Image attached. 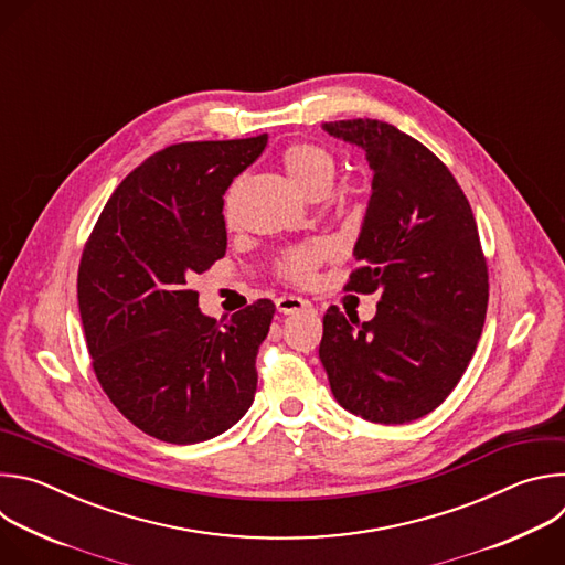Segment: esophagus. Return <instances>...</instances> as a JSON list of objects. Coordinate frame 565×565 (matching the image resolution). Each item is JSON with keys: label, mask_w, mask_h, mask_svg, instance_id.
Wrapping results in <instances>:
<instances>
[{"label": "esophagus", "mask_w": 565, "mask_h": 565, "mask_svg": "<svg viewBox=\"0 0 565 565\" xmlns=\"http://www.w3.org/2000/svg\"><path fill=\"white\" fill-rule=\"evenodd\" d=\"M275 303H277V310L284 312V315L299 312V310H310V308H312L308 299H301V297H295V295H284V297H279Z\"/></svg>", "instance_id": "34e87169"}]
</instances>
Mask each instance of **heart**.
<instances>
[{
	"label": "heart",
	"mask_w": 565,
	"mask_h": 565,
	"mask_svg": "<svg viewBox=\"0 0 565 565\" xmlns=\"http://www.w3.org/2000/svg\"><path fill=\"white\" fill-rule=\"evenodd\" d=\"M281 166L290 181L310 199L327 196L338 177V156L319 142H292L281 153ZM225 221L232 223L230 205H225ZM329 257L324 244L288 248L277 257V275L290 284H310L319 264Z\"/></svg>",
	"instance_id": "b5f03b06"
}]
</instances>
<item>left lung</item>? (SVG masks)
Segmentation results:
<instances>
[{
  "label": "left lung",
  "mask_w": 565,
  "mask_h": 565,
  "mask_svg": "<svg viewBox=\"0 0 565 565\" xmlns=\"http://www.w3.org/2000/svg\"><path fill=\"white\" fill-rule=\"evenodd\" d=\"M366 151L373 194L344 290L380 295L371 321L331 306L319 360L340 405L380 425L440 407L460 382L490 299L488 259L467 196L443 160L388 122H324Z\"/></svg>",
  "instance_id": "left-lung-1"
}]
</instances>
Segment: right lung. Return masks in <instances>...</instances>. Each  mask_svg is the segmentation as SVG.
Masks as SVG:
<instances>
[{"label": "right lung", "instance_id": "add662e5", "mask_svg": "<svg viewBox=\"0 0 565 565\" xmlns=\"http://www.w3.org/2000/svg\"><path fill=\"white\" fill-rule=\"evenodd\" d=\"M266 142L262 134L156 151L116 188L79 259L94 373L114 407L163 443L210 440L255 399L275 303L257 299L216 321L190 284L225 255L223 194Z\"/></svg>", "mask_w": 565, "mask_h": 565}]
</instances>
